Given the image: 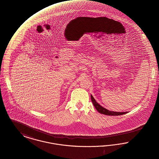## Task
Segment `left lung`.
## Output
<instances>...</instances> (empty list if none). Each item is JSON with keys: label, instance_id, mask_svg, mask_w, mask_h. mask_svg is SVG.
<instances>
[{"label": "left lung", "instance_id": "obj_1", "mask_svg": "<svg viewBox=\"0 0 159 159\" xmlns=\"http://www.w3.org/2000/svg\"><path fill=\"white\" fill-rule=\"evenodd\" d=\"M91 101L93 102V104L95 108L96 109V110L102 114H104V115H110V116H118V115H124V114H125V113H127V112H114V111H109V110L104 108L101 105H100L98 103H97L95 101V100L94 99V98H93V96L92 95H91Z\"/></svg>", "mask_w": 159, "mask_h": 159}]
</instances>
